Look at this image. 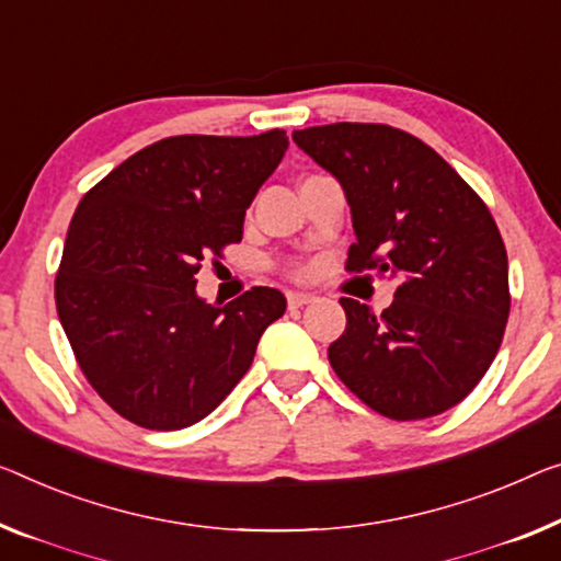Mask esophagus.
Here are the masks:
<instances>
[{"mask_svg":"<svg viewBox=\"0 0 561 561\" xmlns=\"http://www.w3.org/2000/svg\"><path fill=\"white\" fill-rule=\"evenodd\" d=\"M312 302H317V297L314 295H307V291H289V295H287L289 309H299V307H307V305H312Z\"/></svg>","mask_w":561,"mask_h":561,"instance_id":"obj_1","label":"esophagus"}]
</instances>
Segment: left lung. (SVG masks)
Here are the masks:
<instances>
[{
  "label": "left lung",
  "instance_id": "left-lung-1",
  "mask_svg": "<svg viewBox=\"0 0 561 561\" xmlns=\"http://www.w3.org/2000/svg\"><path fill=\"white\" fill-rule=\"evenodd\" d=\"M291 138L345 188L357 237L345 270L398 282L380 314L340 299L347 328L328 350L332 370L392 421L458 405L494 363L512 307L494 216L436 150L392 125H314Z\"/></svg>",
  "mask_w": 561,
  "mask_h": 561
}]
</instances>
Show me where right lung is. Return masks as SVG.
<instances>
[{"mask_svg":"<svg viewBox=\"0 0 561 561\" xmlns=\"http://www.w3.org/2000/svg\"><path fill=\"white\" fill-rule=\"evenodd\" d=\"M289 140L173 136L138 150L82 196L67 229L55 305L82 375L148 431L198 423L254 360L287 309L252 287L229 305L196 297L201 264L239 244L244 214Z\"/></svg>","mask_w":561,"mask_h":561,"instance_id":"1","label":"right lung"}]
</instances>
